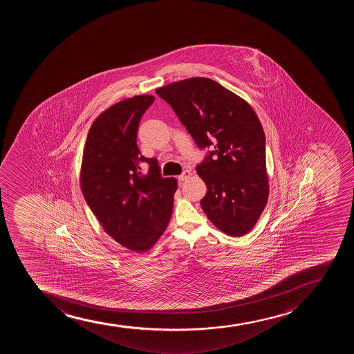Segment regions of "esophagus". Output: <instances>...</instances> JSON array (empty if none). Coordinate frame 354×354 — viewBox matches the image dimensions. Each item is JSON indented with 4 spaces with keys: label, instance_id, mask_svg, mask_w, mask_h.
<instances>
[{
    "label": "esophagus",
    "instance_id": "1",
    "mask_svg": "<svg viewBox=\"0 0 354 354\" xmlns=\"http://www.w3.org/2000/svg\"><path fill=\"white\" fill-rule=\"evenodd\" d=\"M190 175H192V171H183V174L179 175V176H178V180H179V181H185V180H187L188 179V178H190Z\"/></svg>",
    "mask_w": 354,
    "mask_h": 354
}]
</instances>
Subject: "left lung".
Instances as JSON below:
<instances>
[{"label":"left lung","mask_w":354,"mask_h":354,"mask_svg":"<svg viewBox=\"0 0 354 354\" xmlns=\"http://www.w3.org/2000/svg\"><path fill=\"white\" fill-rule=\"evenodd\" d=\"M200 149H212L197 174L207 185L201 207L224 234H248L270 193L265 133L241 96L208 77H190L156 89Z\"/></svg>","instance_id":"1"}]
</instances>
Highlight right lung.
<instances>
[{
    "label": "right lung",
    "mask_w": 354,
    "mask_h": 354,
    "mask_svg": "<svg viewBox=\"0 0 354 354\" xmlns=\"http://www.w3.org/2000/svg\"><path fill=\"white\" fill-rule=\"evenodd\" d=\"M153 102L152 95H137L104 110L89 129L81 164L89 208L110 237L133 252L147 251L164 234L178 189L137 145L139 122Z\"/></svg>",
    "instance_id": "obj_1"
}]
</instances>
